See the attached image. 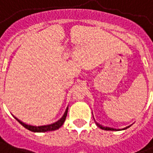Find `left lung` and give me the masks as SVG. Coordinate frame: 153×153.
I'll return each mask as SVG.
<instances>
[{
    "mask_svg": "<svg viewBox=\"0 0 153 153\" xmlns=\"http://www.w3.org/2000/svg\"><path fill=\"white\" fill-rule=\"evenodd\" d=\"M96 124H97V126L98 127H100V129H102V130H105V131H122V130H126V129H127L131 126H126V127H125V128L123 129H114L110 128V127H107V126H103L102 125H100V124H98L97 123H96Z\"/></svg>",
    "mask_w": 153,
    "mask_h": 153,
    "instance_id": "left-lung-1",
    "label": "left lung"
}]
</instances>
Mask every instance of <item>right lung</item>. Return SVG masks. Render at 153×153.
<instances>
[{"label": "right lung", "mask_w": 153, "mask_h": 153, "mask_svg": "<svg viewBox=\"0 0 153 153\" xmlns=\"http://www.w3.org/2000/svg\"><path fill=\"white\" fill-rule=\"evenodd\" d=\"M67 112H68V107L66 108L65 111V114H63V116L62 117L61 119H59L57 122L54 123H52V124H49V125H45V126H31V125H27L26 123H22V121H20L19 119H18L17 117H14V118L19 122L22 126H23L25 128L27 129L29 131H33V132H46V131H55V130H57L59 129L63 123L65 122V117L67 116Z\"/></svg>", "instance_id": "obj_1"}]
</instances>
